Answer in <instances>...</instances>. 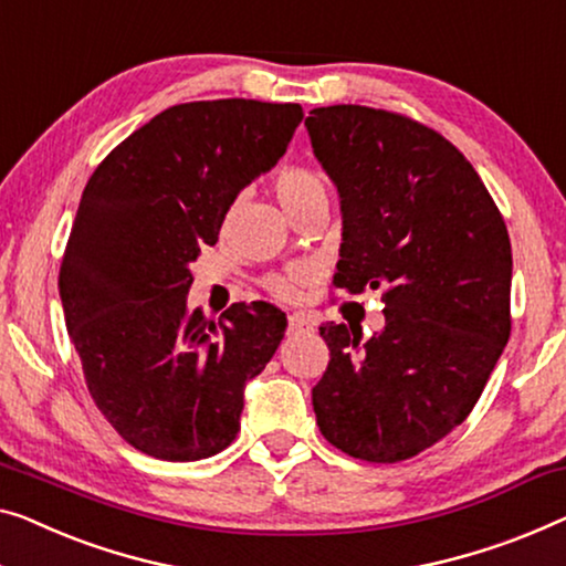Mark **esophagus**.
I'll return each mask as SVG.
<instances>
[{"mask_svg": "<svg viewBox=\"0 0 566 566\" xmlns=\"http://www.w3.org/2000/svg\"><path fill=\"white\" fill-rule=\"evenodd\" d=\"M312 327V319L307 315H290L286 317V331L290 333H302V331H310Z\"/></svg>", "mask_w": 566, "mask_h": 566, "instance_id": "1", "label": "esophagus"}]
</instances>
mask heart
<instances>
[{
  "mask_svg": "<svg viewBox=\"0 0 566 566\" xmlns=\"http://www.w3.org/2000/svg\"><path fill=\"white\" fill-rule=\"evenodd\" d=\"M274 190L290 216H297L300 210L312 206H327V185L323 180V175L305 165L282 167V170L274 175ZM302 280H305L302 272L269 274L264 280V290L276 300L292 302L297 300Z\"/></svg>",
  "mask_w": 566,
  "mask_h": 566,
  "instance_id": "1",
  "label": "heart"
}]
</instances>
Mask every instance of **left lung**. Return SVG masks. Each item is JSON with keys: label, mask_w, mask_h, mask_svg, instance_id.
Instances as JSON below:
<instances>
[{"label": "left lung", "mask_w": 566, "mask_h": 566, "mask_svg": "<svg viewBox=\"0 0 566 566\" xmlns=\"http://www.w3.org/2000/svg\"><path fill=\"white\" fill-rule=\"evenodd\" d=\"M315 157L340 192L333 284L384 290L381 333L327 323L331 364L312 389L327 442L401 462L462 424L511 335V241L465 155L409 116L356 104L312 108Z\"/></svg>", "instance_id": "8db88e82"}]
</instances>
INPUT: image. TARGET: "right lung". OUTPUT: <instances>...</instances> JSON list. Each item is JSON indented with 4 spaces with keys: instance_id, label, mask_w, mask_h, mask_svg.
Returning <instances> with one entry per match:
<instances>
[{
    "instance_id": "right-lung-1",
    "label": "right lung",
    "mask_w": 566,
    "mask_h": 566,
    "mask_svg": "<svg viewBox=\"0 0 566 566\" xmlns=\"http://www.w3.org/2000/svg\"><path fill=\"white\" fill-rule=\"evenodd\" d=\"M302 119L300 104H177L88 177L57 276L65 325L91 399L149 458L226 450L243 386L280 348L286 317L266 302L231 305L218 323L190 310V261L218 241L235 196L276 165Z\"/></svg>"
}]
</instances>
